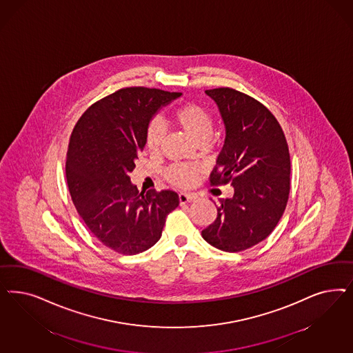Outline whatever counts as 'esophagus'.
I'll return each mask as SVG.
<instances>
[{
  "label": "esophagus",
  "instance_id": "34e87169",
  "mask_svg": "<svg viewBox=\"0 0 353 353\" xmlns=\"http://www.w3.org/2000/svg\"><path fill=\"white\" fill-rule=\"evenodd\" d=\"M192 201H194V194H185V192L179 194V203H181V205L188 204V203H192Z\"/></svg>",
  "mask_w": 353,
  "mask_h": 353
}]
</instances>
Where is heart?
Returning <instances> with one entry per match:
<instances>
[{"label": "heart", "instance_id": "obj_1", "mask_svg": "<svg viewBox=\"0 0 353 353\" xmlns=\"http://www.w3.org/2000/svg\"><path fill=\"white\" fill-rule=\"evenodd\" d=\"M174 123L196 144H205L213 134V118L210 113L197 103H185L172 115ZM166 135L161 121H153L147 130V147L150 152H159ZM199 169L190 165L175 163L165 171L166 179L179 187H188L194 182Z\"/></svg>", "mask_w": 353, "mask_h": 353}]
</instances>
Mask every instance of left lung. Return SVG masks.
Masks as SVG:
<instances>
[{
	"instance_id": "left-lung-1",
	"label": "left lung",
	"mask_w": 353,
	"mask_h": 353,
	"mask_svg": "<svg viewBox=\"0 0 353 353\" xmlns=\"http://www.w3.org/2000/svg\"><path fill=\"white\" fill-rule=\"evenodd\" d=\"M205 93L218 105L226 130L210 184L231 183L234 196L219 200L216 221L201 235L218 250L240 252L266 239L283 216L290 152L279 122L260 101L228 87Z\"/></svg>"
}]
</instances>
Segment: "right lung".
<instances>
[{
  "label": "right lung",
  "instance_id": "obj_1",
  "mask_svg": "<svg viewBox=\"0 0 353 353\" xmlns=\"http://www.w3.org/2000/svg\"><path fill=\"white\" fill-rule=\"evenodd\" d=\"M181 92L130 87L91 105L68 143L66 179L72 203L92 234L108 248L137 254L153 247L178 194L139 192L128 174L145 147L149 122Z\"/></svg>",
  "mask_w": 353,
  "mask_h": 353
}]
</instances>
